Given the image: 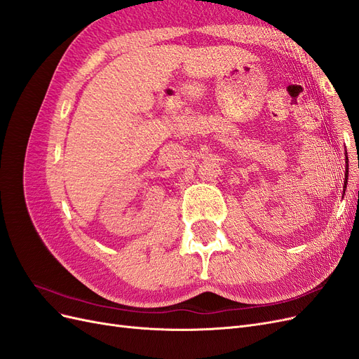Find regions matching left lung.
<instances>
[{"label": "left lung", "mask_w": 359, "mask_h": 359, "mask_svg": "<svg viewBox=\"0 0 359 359\" xmlns=\"http://www.w3.org/2000/svg\"><path fill=\"white\" fill-rule=\"evenodd\" d=\"M346 163H347V157H346ZM347 173H349V165H346V172H344V187H343V194L346 190V184H347Z\"/></svg>", "instance_id": "obj_1"}]
</instances>
